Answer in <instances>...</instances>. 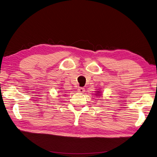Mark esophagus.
Listing matches in <instances>:
<instances>
[{
	"label": "esophagus",
	"mask_w": 157,
	"mask_h": 157,
	"mask_svg": "<svg viewBox=\"0 0 157 157\" xmlns=\"http://www.w3.org/2000/svg\"><path fill=\"white\" fill-rule=\"evenodd\" d=\"M78 92H79V93H83L85 92V89L83 87H79L78 89Z\"/></svg>",
	"instance_id": "1"
}]
</instances>
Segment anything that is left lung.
Instances as JSON below:
<instances>
[{"label": "left lung", "instance_id": "obj_1", "mask_svg": "<svg viewBox=\"0 0 157 157\" xmlns=\"http://www.w3.org/2000/svg\"><path fill=\"white\" fill-rule=\"evenodd\" d=\"M96 93H96L95 94V95L96 96H97V97H101V96H102V91H101V90H97V91H96Z\"/></svg>", "mask_w": 157, "mask_h": 157}]
</instances>
